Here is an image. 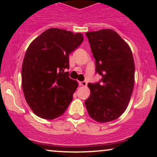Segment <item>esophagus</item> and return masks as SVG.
Listing matches in <instances>:
<instances>
[{
	"label": "esophagus",
	"instance_id": "34e87169",
	"mask_svg": "<svg viewBox=\"0 0 157 157\" xmlns=\"http://www.w3.org/2000/svg\"><path fill=\"white\" fill-rule=\"evenodd\" d=\"M79 84L82 86H87V82L86 81H82V82H79Z\"/></svg>",
	"mask_w": 157,
	"mask_h": 157
}]
</instances>
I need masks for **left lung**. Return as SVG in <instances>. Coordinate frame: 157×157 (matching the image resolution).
<instances>
[{
	"label": "left lung",
	"instance_id": "obj_1",
	"mask_svg": "<svg viewBox=\"0 0 157 157\" xmlns=\"http://www.w3.org/2000/svg\"><path fill=\"white\" fill-rule=\"evenodd\" d=\"M95 60V71L102 76L89 82L85 101L89 116L99 122L116 120L127 108L134 85V62L125 41L112 29L86 32Z\"/></svg>",
	"mask_w": 157,
	"mask_h": 157
}]
</instances>
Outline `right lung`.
Wrapping results in <instances>:
<instances>
[{
  "label": "right lung",
  "instance_id": "1",
  "mask_svg": "<svg viewBox=\"0 0 157 157\" xmlns=\"http://www.w3.org/2000/svg\"><path fill=\"white\" fill-rule=\"evenodd\" d=\"M83 41L81 33L51 28L27 48L21 77L25 99L39 117L53 120L63 114L78 84L65 71L68 55Z\"/></svg>",
  "mask_w": 157,
  "mask_h": 157
}]
</instances>
